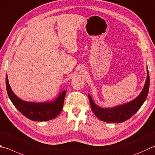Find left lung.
<instances>
[{"mask_svg":"<svg viewBox=\"0 0 155 155\" xmlns=\"http://www.w3.org/2000/svg\"><path fill=\"white\" fill-rule=\"evenodd\" d=\"M147 77L143 89L138 96L130 102L110 108H102L95 104L88 94L91 108L97 118L106 123H122L131 118L140 108L147 97L150 78L147 67Z\"/></svg>","mask_w":155,"mask_h":155,"instance_id":"1","label":"left lung"}]
</instances>
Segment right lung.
<instances>
[{"label":"right lung","instance_id":"1","mask_svg":"<svg viewBox=\"0 0 155 155\" xmlns=\"http://www.w3.org/2000/svg\"><path fill=\"white\" fill-rule=\"evenodd\" d=\"M6 88L11 102L21 113L34 121H47L55 119L63 108L66 90H62L55 98L49 102H26L20 99L11 89L6 75Z\"/></svg>","mask_w":155,"mask_h":155}]
</instances>
